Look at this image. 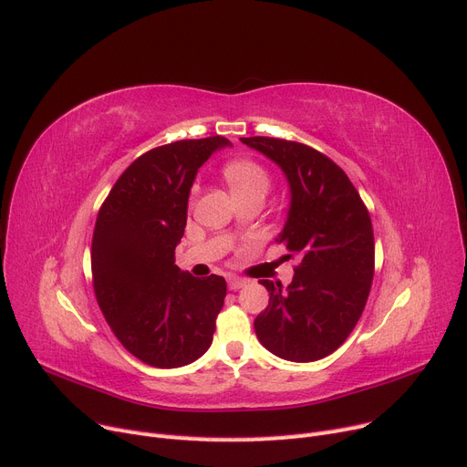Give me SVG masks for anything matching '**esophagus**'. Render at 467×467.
I'll use <instances>...</instances> for the list:
<instances>
[{
    "label": "esophagus",
    "mask_w": 467,
    "mask_h": 467,
    "mask_svg": "<svg viewBox=\"0 0 467 467\" xmlns=\"http://www.w3.org/2000/svg\"><path fill=\"white\" fill-rule=\"evenodd\" d=\"M227 284H229V290L236 292V290H240V288H244L246 284H248V280L238 278V276H229V278H227Z\"/></svg>",
    "instance_id": "1"
}]
</instances>
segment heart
<instances>
[{"label":"heart","instance_id":"heart-1","mask_svg":"<svg viewBox=\"0 0 467 467\" xmlns=\"http://www.w3.org/2000/svg\"><path fill=\"white\" fill-rule=\"evenodd\" d=\"M223 175L227 179L233 196L252 192L265 194L271 187V177L265 171V168L255 164L252 160L231 161V164H227L225 170H223Z\"/></svg>","mask_w":467,"mask_h":467}]
</instances>
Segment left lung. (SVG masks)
Segmentation results:
<instances>
[{"mask_svg":"<svg viewBox=\"0 0 467 467\" xmlns=\"http://www.w3.org/2000/svg\"><path fill=\"white\" fill-rule=\"evenodd\" d=\"M267 156L290 187L276 242L297 257L288 288L259 280L269 306L254 328L261 346L292 362L334 353L358 322L374 278V233L367 206L339 166L322 152L273 137H240Z\"/></svg>","mask_w":467,"mask_h":467,"instance_id":"obj_1","label":"left lung"}]
</instances>
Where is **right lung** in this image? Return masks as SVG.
Instances as JSON below:
<instances>
[{"instance_id": "right-lung-1", "label": "right lung", "mask_w": 467, "mask_h": 467, "mask_svg": "<svg viewBox=\"0 0 467 467\" xmlns=\"http://www.w3.org/2000/svg\"><path fill=\"white\" fill-rule=\"evenodd\" d=\"M225 137L177 140L139 156L100 206L91 273L97 303L114 336L156 368H179L204 355L227 282L175 265L198 168Z\"/></svg>"}]
</instances>
